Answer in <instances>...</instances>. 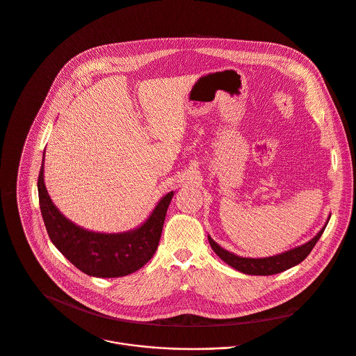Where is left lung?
<instances>
[{"label": "left lung", "mask_w": 356, "mask_h": 356, "mask_svg": "<svg viewBox=\"0 0 356 356\" xmlns=\"http://www.w3.org/2000/svg\"><path fill=\"white\" fill-rule=\"evenodd\" d=\"M328 220H330V216H328L324 227L309 242H306L300 246H296L293 249H289L286 252H282V253H278L274 256H268V257H259V259L242 257V256H238V254L231 253V252L225 250L224 248H221L217 242H214L211 239L210 235L207 238H209L211 249L217 253V256L221 260H224L228 266L234 267L235 270H238L243 274H249V275H271V274L285 271V270L299 264L302 260H305L307 257V254L312 252V249L314 248V245L317 243V241L320 239L321 234L324 232Z\"/></svg>", "instance_id": "left-lung-1"}]
</instances>
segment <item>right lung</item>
Returning <instances> with one entry per match:
<instances>
[{"mask_svg":"<svg viewBox=\"0 0 356 356\" xmlns=\"http://www.w3.org/2000/svg\"><path fill=\"white\" fill-rule=\"evenodd\" d=\"M38 189L43 221L54 246L81 271L100 278L128 275L153 257L160 242L167 209L174 196V192H170L161 197L149 218L138 228L106 234L76 225L56 207L44 184V159Z\"/></svg>","mask_w":356,"mask_h":356,"instance_id":"add662e5","label":"right lung"}]
</instances>
